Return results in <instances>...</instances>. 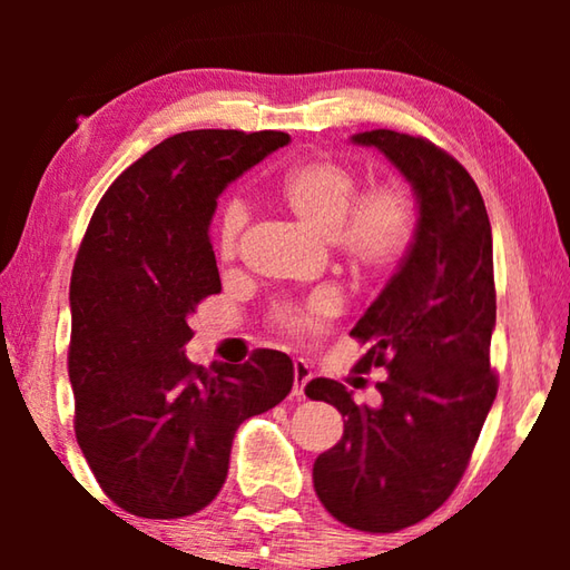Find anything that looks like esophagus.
Wrapping results in <instances>:
<instances>
[{
	"mask_svg": "<svg viewBox=\"0 0 570 570\" xmlns=\"http://www.w3.org/2000/svg\"><path fill=\"white\" fill-rule=\"evenodd\" d=\"M308 380H312V366H308L304 360H296L294 362V390H292L294 397H304V387Z\"/></svg>",
	"mask_w": 570,
	"mask_h": 570,
	"instance_id": "obj_1",
	"label": "esophagus"
}]
</instances>
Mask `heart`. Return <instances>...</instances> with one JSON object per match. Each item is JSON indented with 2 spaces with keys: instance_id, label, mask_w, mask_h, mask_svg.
Masks as SVG:
<instances>
[{
  "instance_id": "b5f03b06",
  "label": "heart",
  "mask_w": 570,
  "mask_h": 570,
  "mask_svg": "<svg viewBox=\"0 0 570 570\" xmlns=\"http://www.w3.org/2000/svg\"><path fill=\"white\" fill-rule=\"evenodd\" d=\"M356 193V176L344 163L314 158L296 163L274 183V198L298 226L326 238L354 274H384L410 248L414 214L400 186L382 183ZM246 224L240 204H228L220 218L218 248L226 258L236 254L238 236ZM334 312L330 296L316 298L306 308H284L278 324L294 334H316Z\"/></svg>"
}]
</instances>
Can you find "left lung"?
<instances>
[{
	"instance_id": "left-lung-1",
	"label": "left lung",
	"mask_w": 570,
	"mask_h": 570,
	"mask_svg": "<svg viewBox=\"0 0 570 570\" xmlns=\"http://www.w3.org/2000/svg\"><path fill=\"white\" fill-rule=\"evenodd\" d=\"M410 183L417 228L407 256L354 324L356 372L382 366L377 407L316 377L306 397L334 404L344 435L314 462V490L340 523L394 533L450 498L468 468L498 380L493 230L470 173L432 142L394 130L352 135Z\"/></svg>"
}]
</instances>
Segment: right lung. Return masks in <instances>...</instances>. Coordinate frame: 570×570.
<instances>
[{
	"label": "right lung",
	"mask_w": 570,
	"mask_h": 570,
	"mask_svg": "<svg viewBox=\"0 0 570 570\" xmlns=\"http://www.w3.org/2000/svg\"><path fill=\"white\" fill-rule=\"evenodd\" d=\"M288 140L178 132L125 168L90 218L70 282L75 435L105 495L132 515L204 510L224 488L238 424L292 392L284 352L210 370L186 356L193 312L220 292L216 198Z\"/></svg>",
	"instance_id": "1"
}]
</instances>
